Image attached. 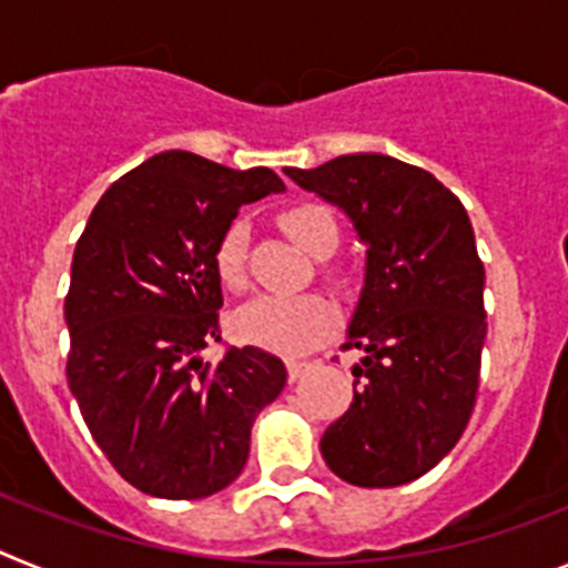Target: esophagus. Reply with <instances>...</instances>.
Returning a JSON list of instances; mask_svg holds the SVG:
<instances>
[{"instance_id": "obj_1", "label": "esophagus", "mask_w": 568, "mask_h": 568, "mask_svg": "<svg viewBox=\"0 0 568 568\" xmlns=\"http://www.w3.org/2000/svg\"><path fill=\"white\" fill-rule=\"evenodd\" d=\"M310 366H313V364H307V361H290V364H287V375H290V381H298L301 375L307 373Z\"/></svg>"}]
</instances>
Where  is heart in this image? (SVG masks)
Returning <instances> with one entry per match:
<instances>
[{
	"mask_svg": "<svg viewBox=\"0 0 568 568\" xmlns=\"http://www.w3.org/2000/svg\"><path fill=\"white\" fill-rule=\"evenodd\" d=\"M281 227L301 250L318 258L338 244V224L321 204H295L281 213ZM250 230L233 222L215 244V273L224 287L241 290L247 284ZM335 327V307L321 295H258L233 315V333L244 344L264 346L270 353L298 355L313 349Z\"/></svg>",
	"mask_w": 568,
	"mask_h": 568,
	"instance_id": "1",
	"label": "heart"
}]
</instances>
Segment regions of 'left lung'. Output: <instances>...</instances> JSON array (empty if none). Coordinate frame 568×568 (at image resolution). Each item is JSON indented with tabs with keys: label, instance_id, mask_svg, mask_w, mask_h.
Returning <instances> with one entry per match:
<instances>
[{
	"label": "left lung",
	"instance_id": "1",
	"mask_svg": "<svg viewBox=\"0 0 568 568\" xmlns=\"http://www.w3.org/2000/svg\"><path fill=\"white\" fill-rule=\"evenodd\" d=\"M284 173L344 210L366 244L344 341L364 358L321 455L353 486L409 484L458 444L478 395L486 275L469 215L433 173L393 155H338Z\"/></svg>",
	"mask_w": 568,
	"mask_h": 568
}]
</instances>
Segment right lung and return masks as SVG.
Wrapping results in <instances>:
<instances>
[{"label":"right lung","mask_w":568,"mask_h":568,"mask_svg":"<svg viewBox=\"0 0 568 568\" xmlns=\"http://www.w3.org/2000/svg\"><path fill=\"white\" fill-rule=\"evenodd\" d=\"M281 190L270 168L168 150L110 184L79 239L64 298L70 393L113 469L153 498L233 484L255 415L287 384L258 346L202 358L222 341L215 244L241 204Z\"/></svg>","instance_id":"obj_1"}]
</instances>
